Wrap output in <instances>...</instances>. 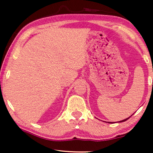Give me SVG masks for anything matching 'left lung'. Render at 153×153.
Segmentation results:
<instances>
[{"mask_svg": "<svg viewBox=\"0 0 153 153\" xmlns=\"http://www.w3.org/2000/svg\"><path fill=\"white\" fill-rule=\"evenodd\" d=\"M132 115H133V114H132ZM132 115H131V116H132ZM131 116H129V118H126V119H125V120H120V122H118V123H121V122H125V121H126L127 120H128V119H129V118H130V117H131Z\"/></svg>", "mask_w": 153, "mask_h": 153, "instance_id": "obj_1", "label": "left lung"}]
</instances>
